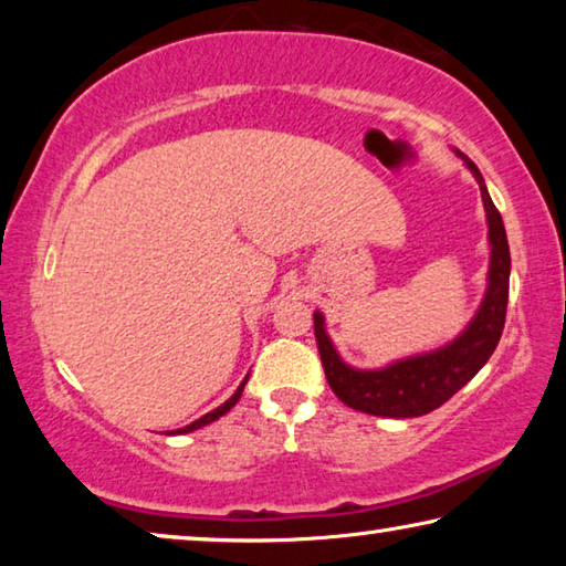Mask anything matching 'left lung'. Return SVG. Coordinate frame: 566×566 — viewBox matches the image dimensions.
<instances>
[{"label":"left lung","instance_id":"1","mask_svg":"<svg viewBox=\"0 0 566 566\" xmlns=\"http://www.w3.org/2000/svg\"><path fill=\"white\" fill-rule=\"evenodd\" d=\"M467 167L472 169L474 179L482 189V202L486 209V222H490V286L476 317L469 324L462 337L452 344L421 357L401 359L387 369H352L339 359L332 342L324 332V317L314 314V337H317L319 357L324 375L334 395L344 405L375 417H421L442 407L449 397H454L500 344L504 319H506V300H510V244L500 209L494 207L490 191L484 187V179L472 159H467Z\"/></svg>","mask_w":566,"mask_h":566}]
</instances>
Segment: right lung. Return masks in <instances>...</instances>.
<instances>
[{"instance_id": "add662e5", "label": "right lung", "mask_w": 566, "mask_h": 566, "mask_svg": "<svg viewBox=\"0 0 566 566\" xmlns=\"http://www.w3.org/2000/svg\"><path fill=\"white\" fill-rule=\"evenodd\" d=\"M244 385H247V379L242 381V385H239V389L234 391L232 397H229L222 407H217V409H212L209 411V415H205L202 419H197V421H191V424H187V427H181V429H177V432H167V434H187V432H195V429H199V427H205V424H209V421H214V419H219L222 415H227L229 409H232L237 401H239V397H242V391H244Z\"/></svg>"}]
</instances>
